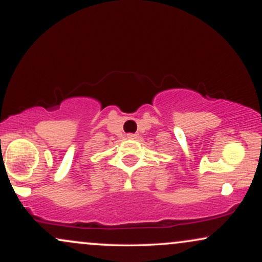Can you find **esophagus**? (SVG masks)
<instances>
[{
	"mask_svg": "<svg viewBox=\"0 0 262 262\" xmlns=\"http://www.w3.org/2000/svg\"><path fill=\"white\" fill-rule=\"evenodd\" d=\"M127 138H128V139H135V138H137V134L129 133V134H127Z\"/></svg>",
	"mask_w": 262,
	"mask_h": 262,
	"instance_id": "1",
	"label": "esophagus"
}]
</instances>
